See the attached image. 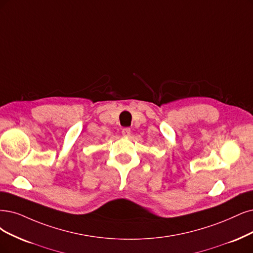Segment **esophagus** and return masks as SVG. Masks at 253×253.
Segmentation results:
<instances>
[{
	"instance_id": "1",
	"label": "esophagus",
	"mask_w": 253,
	"mask_h": 253,
	"mask_svg": "<svg viewBox=\"0 0 253 253\" xmlns=\"http://www.w3.org/2000/svg\"><path fill=\"white\" fill-rule=\"evenodd\" d=\"M130 133H131V130H130V128H124L123 130H122V134H123L124 136H129Z\"/></svg>"
}]
</instances>
